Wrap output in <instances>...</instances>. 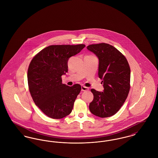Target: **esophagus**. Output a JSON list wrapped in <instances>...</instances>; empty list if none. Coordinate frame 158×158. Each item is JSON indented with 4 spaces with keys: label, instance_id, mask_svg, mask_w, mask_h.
Listing matches in <instances>:
<instances>
[{
    "label": "esophagus",
    "instance_id": "1",
    "mask_svg": "<svg viewBox=\"0 0 158 158\" xmlns=\"http://www.w3.org/2000/svg\"><path fill=\"white\" fill-rule=\"evenodd\" d=\"M89 89L88 87H85L84 85L81 86V90L82 91H87V90H89Z\"/></svg>",
    "mask_w": 158,
    "mask_h": 158
}]
</instances>
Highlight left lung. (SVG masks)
Listing matches in <instances>:
<instances>
[{
	"label": "left lung",
	"instance_id": "obj_1",
	"mask_svg": "<svg viewBox=\"0 0 158 158\" xmlns=\"http://www.w3.org/2000/svg\"><path fill=\"white\" fill-rule=\"evenodd\" d=\"M87 49L99 59V77L103 92L91 89L94 98L89 105L91 113L100 118L115 115L127 99L130 89V68L124 56L107 43L90 44Z\"/></svg>",
	"mask_w": 158,
	"mask_h": 158
}]
</instances>
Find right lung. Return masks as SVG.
<instances>
[{"label": "right lung", "instance_id": "1", "mask_svg": "<svg viewBox=\"0 0 158 158\" xmlns=\"http://www.w3.org/2000/svg\"><path fill=\"white\" fill-rule=\"evenodd\" d=\"M85 46L51 45L39 52L29 65L27 78L31 96L36 106L51 118L61 119L72 112L81 87L62 84L61 77L68 72L69 58Z\"/></svg>", "mask_w": 158, "mask_h": 158}]
</instances>
